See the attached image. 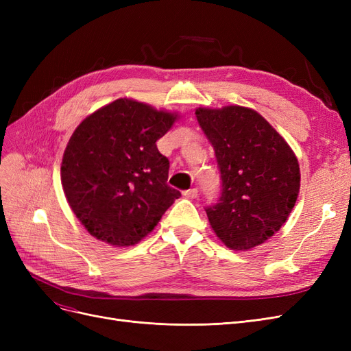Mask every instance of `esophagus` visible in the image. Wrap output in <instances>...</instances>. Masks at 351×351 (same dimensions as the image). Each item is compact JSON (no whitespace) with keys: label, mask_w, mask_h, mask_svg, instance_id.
<instances>
[{"label":"esophagus","mask_w":351,"mask_h":351,"mask_svg":"<svg viewBox=\"0 0 351 351\" xmlns=\"http://www.w3.org/2000/svg\"><path fill=\"white\" fill-rule=\"evenodd\" d=\"M183 195H184L186 197H189V199H195V197H197V189H196V187H193V189L184 190Z\"/></svg>","instance_id":"esophagus-1"}]
</instances>
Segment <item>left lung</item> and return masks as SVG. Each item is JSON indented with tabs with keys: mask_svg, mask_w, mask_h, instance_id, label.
Returning <instances> with one entry per match:
<instances>
[{
	"mask_svg": "<svg viewBox=\"0 0 351 351\" xmlns=\"http://www.w3.org/2000/svg\"><path fill=\"white\" fill-rule=\"evenodd\" d=\"M214 146L221 174L217 204L205 206L210 227L232 250L272 237L289 218L300 189L297 158L256 111L237 107L196 110Z\"/></svg>",
	"mask_w": 351,
	"mask_h": 351,
	"instance_id": "left-lung-1",
	"label": "left lung"
}]
</instances>
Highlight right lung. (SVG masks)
Here are the masks:
<instances>
[{
  "label": "right lung",
  "mask_w": 351,
  "mask_h": 351,
  "mask_svg": "<svg viewBox=\"0 0 351 351\" xmlns=\"http://www.w3.org/2000/svg\"><path fill=\"white\" fill-rule=\"evenodd\" d=\"M174 114L117 99L84 119L70 137L61 183L70 208L93 237L132 246L182 196L167 184L169 161L156 141Z\"/></svg>",
  "instance_id": "add662e5"
}]
</instances>
